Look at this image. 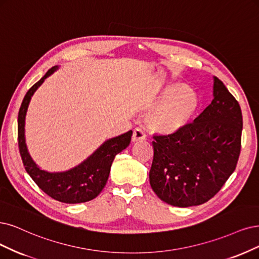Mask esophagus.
Returning <instances> with one entry per match:
<instances>
[{
    "label": "esophagus",
    "instance_id": "esophagus-1",
    "mask_svg": "<svg viewBox=\"0 0 259 259\" xmlns=\"http://www.w3.org/2000/svg\"><path fill=\"white\" fill-rule=\"evenodd\" d=\"M146 140V136L144 131L140 128H137L133 130V135H132V142L133 143H138V142H143Z\"/></svg>",
    "mask_w": 259,
    "mask_h": 259
}]
</instances>
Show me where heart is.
<instances>
[{"label": "heart", "mask_w": 259, "mask_h": 259, "mask_svg": "<svg viewBox=\"0 0 259 259\" xmlns=\"http://www.w3.org/2000/svg\"><path fill=\"white\" fill-rule=\"evenodd\" d=\"M158 102L146 122L151 131L163 136L176 135L187 128L198 108L196 93L181 82L165 86Z\"/></svg>", "instance_id": "obj_1"}]
</instances>
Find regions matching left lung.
Segmentation results:
<instances>
[{
    "label": "left lung",
    "instance_id": "obj_1",
    "mask_svg": "<svg viewBox=\"0 0 259 259\" xmlns=\"http://www.w3.org/2000/svg\"><path fill=\"white\" fill-rule=\"evenodd\" d=\"M242 113L226 86L213 76V99L192 123L171 136H155L149 183L176 207L204 204L233 174L241 149Z\"/></svg>",
    "mask_w": 259,
    "mask_h": 259
}]
</instances>
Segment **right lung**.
Instances as JSON below:
<instances>
[{"mask_svg":"<svg viewBox=\"0 0 259 259\" xmlns=\"http://www.w3.org/2000/svg\"><path fill=\"white\" fill-rule=\"evenodd\" d=\"M57 69H59V66H54L48 70L42 78L35 83L24 96L18 114L19 150H20L23 165L27 174L46 194L66 204L85 203L97 197L104 188L110 175L113 160L121 150L129 146L132 130L107 140L82 163L68 170L50 173V171L41 169L33 161L26 147L24 136L25 116L34 93L48 76H50Z\"/></svg>","mask_w":259,"mask_h":259,"instance_id":"right-lung-1","label":"right lung"}]
</instances>
